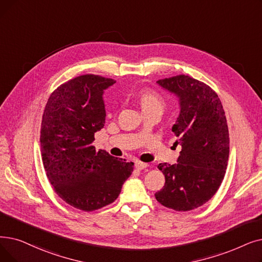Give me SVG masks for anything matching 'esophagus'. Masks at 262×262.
I'll return each instance as SVG.
<instances>
[{
	"label": "esophagus",
	"instance_id": "esophagus-1",
	"mask_svg": "<svg viewBox=\"0 0 262 262\" xmlns=\"http://www.w3.org/2000/svg\"><path fill=\"white\" fill-rule=\"evenodd\" d=\"M147 166V164H145V163H141V162H135V168L136 169H138V170H142V169H144V168H146Z\"/></svg>",
	"mask_w": 262,
	"mask_h": 262
}]
</instances>
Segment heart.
Wrapping results in <instances>:
<instances>
[{
    "instance_id": "heart-1",
    "label": "heart",
    "mask_w": 262,
    "mask_h": 262,
    "mask_svg": "<svg viewBox=\"0 0 262 262\" xmlns=\"http://www.w3.org/2000/svg\"><path fill=\"white\" fill-rule=\"evenodd\" d=\"M139 100L142 110L152 108L163 109L165 106L164 98L152 90H142L139 93Z\"/></svg>"
}]
</instances>
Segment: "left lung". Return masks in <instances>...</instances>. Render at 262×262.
Masks as SVG:
<instances>
[{
  "mask_svg": "<svg viewBox=\"0 0 262 262\" xmlns=\"http://www.w3.org/2000/svg\"><path fill=\"white\" fill-rule=\"evenodd\" d=\"M157 83L179 97L172 132L182 150L177 164L158 165L166 182L155 198L166 208L190 211L208 202L224 180L229 157L225 111L215 91L197 79L179 75Z\"/></svg>",
  "mask_w": 262,
  "mask_h": 262,
  "instance_id": "left-lung-1",
  "label": "left lung"
}]
</instances>
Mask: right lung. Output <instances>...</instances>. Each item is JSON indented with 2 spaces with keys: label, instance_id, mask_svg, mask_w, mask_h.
Segmentation results:
<instances>
[{
  "label": "right lung",
  "instance_id": "right-lung-1",
  "mask_svg": "<svg viewBox=\"0 0 262 262\" xmlns=\"http://www.w3.org/2000/svg\"><path fill=\"white\" fill-rule=\"evenodd\" d=\"M116 80L97 75L71 79L51 93L43 110L40 151L45 171L70 206L92 212L115 201L134 163L92 145L105 125L104 90Z\"/></svg>",
  "mask_w": 262,
  "mask_h": 262
}]
</instances>
